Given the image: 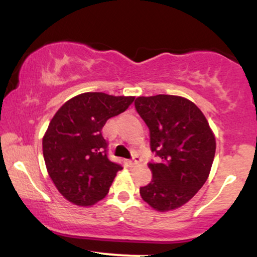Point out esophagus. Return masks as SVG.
I'll use <instances>...</instances> for the list:
<instances>
[{"label":"esophagus","mask_w":257,"mask_h":257,"mask_svg":"<svg viewBox=\"0 0 257 257\" xmlns=\"http://www.w3.org/2000/svg\"><path fill=\"white\" fill-rule=\"evenodd\" d=\"M140 161H141L140 156H139V155H134V156H133V157L131 158V161H129V163H131V166H135V164H138Z\"/></svg>","instance_id":"34e87169"}]
</instances>
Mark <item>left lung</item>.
<instances>
[{"label":"left lung","mask_w":257,"mask_h":257,"mask_svg":"<svg viewBox=\"0 0 257 257\" xmlns=\"http://www.w3.org/2000/svg\"><path fill=\"white\" fill-rule=\"evenodd\" d=\"M135 108L150 129L157 161L149 164L152 180L140 196L158 211L187 203L205 184L216 143L204 114L190 100L159 94L139 96Z\"/></svg>","instance_id":"obj_1"}]
</instances>
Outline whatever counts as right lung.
<instances>
[{"mask_svg": "<svg viewBox=\"0 0 257 257\" xmlns=\"http://www.w3.org/2000/svg\"><path fill=\"white\" fill-rule=\"evenodd\" d=\"M133 101L134 96L83 93L65 102L52 118L42 141L44 162L55 187L73 204L87 206L104 198L123 169L108 158L101 131Z\"/></svg>", "mask_w": 257, "mask_h": 257, "instance_id": "1", "label": "right lung"}]
</instances>
